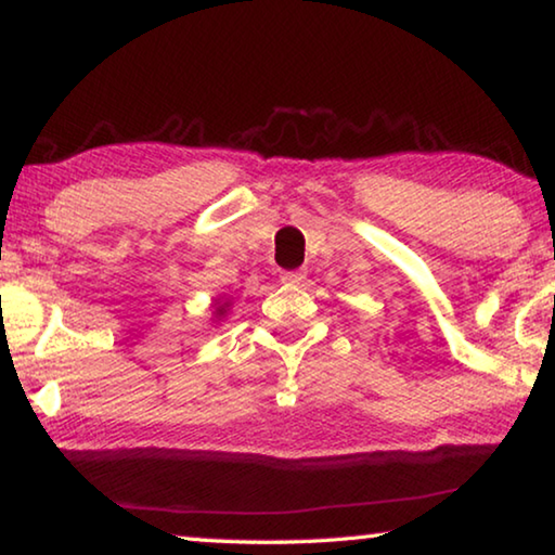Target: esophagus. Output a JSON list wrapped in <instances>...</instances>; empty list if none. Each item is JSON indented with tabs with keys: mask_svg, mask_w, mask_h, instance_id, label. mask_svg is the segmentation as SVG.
<instances>
[{
	"mask_svg": "<svg viewBox=\"0 0 555 555\" xmlns=\"http://www.w3.org/2000/svg\"><path fill=\"white\" fill-rule=\"evenodd\" d=\"M306 276L300 274V271H284V274H281V281H284V284H288V286H294V284H300V281H304Z\"/></svg>",
	"mask_w": 555,
	"mask_h": 555,
	"instance_id": "esophagus-1",
	"label": "esophagus"
}]
</instances>
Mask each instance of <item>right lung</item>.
I'll return each mask as SVG.
<instances>
[{
  "instance_id": "obj_1",
  "label": "right lung",
  "mask_w": 555,
  "mask_h": 555,
  "mask_svg": "<svg viewBox=\"0 0 555 555\" xmlns=\"http://www.w3.org/2000/svg\"><path fill=\"white\" fill-rule=\"evenodd\" d=\"M220 300H222V298H215V304H212V306H215V313H212V315H215V318H212V321H215V323H220V321H222V318H224V315H228V311H230V306H232V304H230V298H228V300H224V304H220Z\"/></svg>"
}]
</instances>
